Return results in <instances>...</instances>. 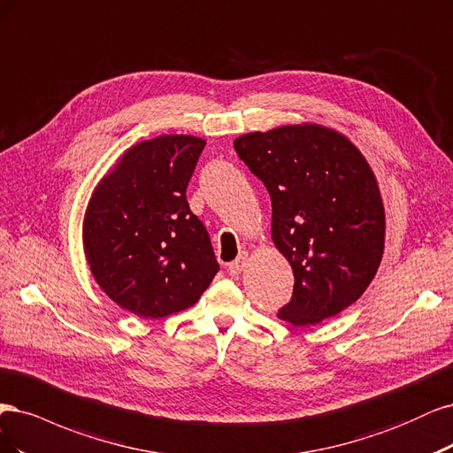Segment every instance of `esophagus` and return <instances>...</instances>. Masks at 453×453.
Masks as SVG:
<instances>
[{
  "mask_svg": "<svg viewBox=\"0 0 453 453\" xmlns=\"http://www.w3.org/2000/svg\"><path fill=\"white\" fill-rule=\"evenodd\" d=\"M246 261H248V252H241L239 257L235 261H231V264L227 265V273L231 276L241 274L244 271V267H246Z\"/></svg>",
  "mask_w": 453,
  "mask_h": 453,
  "instance_id": "obj_1",
  "label": "esophagus"
}]
</instances>
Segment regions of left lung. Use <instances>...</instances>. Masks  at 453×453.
<instances>
[{
    "label": "left lung",
    "instance_id": "1",
    "mask_svg": "<svg viewBox=\"0 0 453 453\" xmlns=\"http://www.w3.org/2000/svg\"><path fill=\"white\" fill-rule=\"evenodd\" d=\"M233 147L265 184L273 242L294 269L279 318L306 327L337 316L369 288L384 254L386 214L367 159L319 124L254 131Z\"/></svg>",
    "mask_w": 453,
    "mask_h": 453
}]
</instances>
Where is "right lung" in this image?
<instances>
[{"label":"right lung","instance_id":"obj_1","mask_svg":"<svg viewBox=\"0 0 453 453\" xmlns=\"http://www.w3.org/2000/svg\"><path fill=\"white\" fill-rule=\"evenodd\" d=\"M203 149L205 141L194 135L141 141L90 197L86 261L99 288L135 316L157 319L189 309L220 269L186 199Z\"/></svg>","mask_w":453,"mask_h":453}]
</instances>
